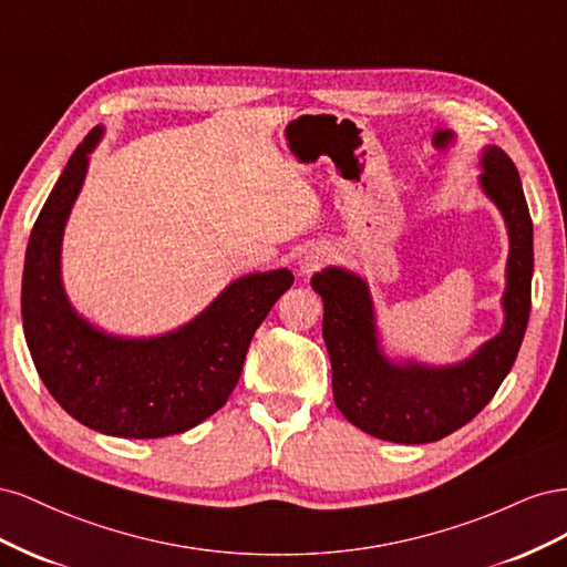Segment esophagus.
I'll use <instances>...</instances> for the list:
<instances>
[{"instance_id":"1","label":"esophagus","mask_w":567,"mask_h":567,"mask_svg":"<svg viewBox=\"0 0 567 567\" xmlns=\"http://www.w3.org/2000/svg\"><path fill=\"white\" fill-rule=\"evenodd\" d=\"M321 262H323V255H307L305 260L300 262V269H302L305 274H310V271H315Z\"/></svg>"}]
</instances>
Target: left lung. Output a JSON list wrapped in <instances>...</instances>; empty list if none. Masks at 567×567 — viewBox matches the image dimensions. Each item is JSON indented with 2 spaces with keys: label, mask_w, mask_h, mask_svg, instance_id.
Masks as SVG:
<instances>
[{
  "label": "left lung",
  "mask_w": 567,
  "mask_h": 567,
  "mask_svg": "<svg viewBox=\"0 0 567 567\" xmlns=\"http://www.w3.org/2000/svg\"><path fill=\"white\" fill-rule=\"evenodd\" d=\"M480 186L508 229L504 329L468 359L450 367L394 364L375 331L369 286L357 274L326 267L312 277L323 300V342L333 369V400L352 425L373 437L423 444L466 425L499 390L516 362L529 319L535 252L518 169L499 146L483 151Z\"/></svg>",
  "instance_id": "1"
}]
</instances>
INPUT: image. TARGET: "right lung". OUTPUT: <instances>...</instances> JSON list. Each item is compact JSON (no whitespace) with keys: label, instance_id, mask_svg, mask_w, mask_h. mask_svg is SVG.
<instances>
[{"label":"right lung","instance_id":"add662e5","mask_svg":"<svg viewBox=\"0 0 567 567\" xmlns=\"http://www.w3.org/2000/svg\"><path fill=\"white\" fill-rule=\"evenodd\" d=\"M101 134L84 136L32 227L21 288L25 340L51 398L82 425L134 440L177 435L225 406L257 326L293 274L236 279L196 319L158 338L99 331L65 298L61 241Z\"/></svg>","mask_w":567,"mask_h":567}]
</instances>
